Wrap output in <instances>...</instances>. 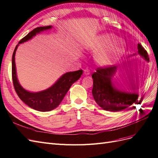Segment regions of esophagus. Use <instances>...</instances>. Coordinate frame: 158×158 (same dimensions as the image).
I'll use <instances>...</instances> for the list:
<instances>
[{
	"label": "esophagus",
	"instance_id": "esophagus-1",
	"mask_svg": "<svg viewBox=\"0 0 158 158\" xmlns=\"http://www.w3.org/2000/svg\"><path fill=\"white\" fill-rule=\"evenodd\" d=\"M84 74L85 75H89V74H90V72H89V70H88V69H85V70H84Z\"/></svg>",
	"mask_w": 158,
	"mask_h": 158
}]
</instances>
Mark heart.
Returning <instances> with one entry per match:
<instances>
[{
    "mask_svg": "<svg viewBox=\"0 0 158 158\" xmlns=\"http://www.w3.org/2000/svg\"><path fill=\"white\" fill-rule=\"evenodd\" d=\"M116 40V37L110 35H107L103 39V44L106 45L110 44L112 42ZM123 48V44L121 42H117L110 48L102 51L97 54L95 57L96 62L100 65H108L110 64L114 60L116 54L121 52Z\"/></svg>",
    "mask_w": 158,
    "mask_h": 158,
    "instance_id": "heart-1",
    "label": "heart"
}]
</instances>
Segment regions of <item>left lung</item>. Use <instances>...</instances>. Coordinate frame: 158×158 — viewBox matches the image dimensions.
<instances>
[{"mask_svg": "<svg viewBox=\"0 0 158 158\" xmlns=\"http://www.w3.org/2000/svg\"><path fill=\"white\" fill-rule=\"evenodd\" d=\"M138 53L149 61L147 52L140 44H138ZM116 69L117 67L114 65L100 67L91 76L94 80L92 94L94 99L98 105L107 111L118 112L126 109L133 103H137L139 98V94L136 91L137 86H135V82L131 85L135 93H127L124 90L117 88L112 83V78Z\"/></svg>", "mask_w": 158, "mask_h": 158, "instance_id": "8db88e82", "label": "left lung"}]
</instances>
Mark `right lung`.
Wrapping results in <instances>:
<instances>
[{"label": "right lung", "instance_id": "1", "mask_svg": "<svg viewBox=\"0 0 158 158\" xmlns=\"http://www.w3.org/2000/svg\"><path fill=\"white\" fill-rule=\"evenodd\" d=\"M51 28L52 26L50 25L39 27L31 31L19 42L18 44L16 45L12 55V76L16 94L19 99L23 101L27 105L36 110L41 112L50 111L57 107L67 93L70 86L81 77L83 73V70L81 69L77 71L65 73L50 88L40 92H36V93H32V92L27 91L20 85L16 77L15 64V54L18 45L21 43L32 39V36H35L41 31Z\"/></svg>", "mask_w": 158, "mask_h": 158}]
</instances>
